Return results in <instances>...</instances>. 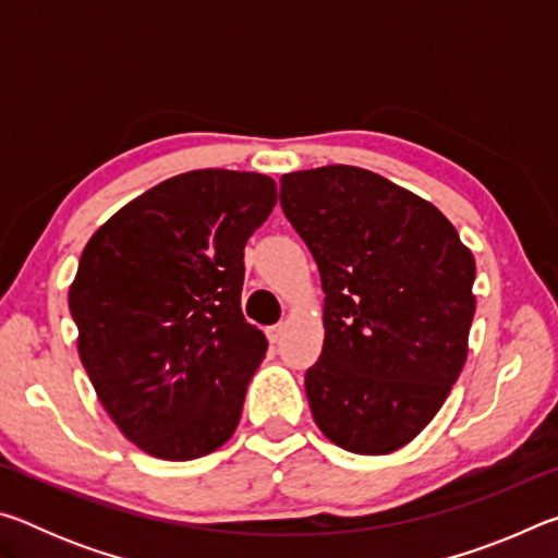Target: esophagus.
<instances>
[{"label":"esophagus","instance_id":"1","mask_svg":"<svg viewBox=\"0 0 558 558\" xmlns=\"http://www.w3.org/2000/svg\"><path fill=\"white\" fill-rule=\"evenodd\" d=\"M282 332H286V327H282V325H272V327H268V329H266V335H268V339H270L272 344H278V342H280V339H282Z\"/></svg>","mask_w":558,"mask_h":558}]
</instances>
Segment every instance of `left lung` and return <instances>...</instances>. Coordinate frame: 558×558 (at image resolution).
<instances>
[{"instance_id":"8db88e82","label":"left lung","mask_w":558,"mask_h":558,"mask_svg":"<svg viewBox=\"0 0 558 558\" xmlns=\"http://www.w3.org/2000/svg\"><path fill=\"white\" fill-rule=\"evenodd\" d=\"M280 204L323 278V354L305 374L317 428L389 456L436 418L465 366L475 258L430 202L369 169L280 177Z\"/></svg>"}]
</instances>
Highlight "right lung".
<instances>
[{"label":"right lung","mask_w":558,"mask_h":558,"mask_svg":"<svg viewBox=\"0 0 558 558\" xmlns=\"http://www.w3.org/2000/svg\"><path fill=\"white\" fill-rule=\"evenodd\" d=\"M278 202L270 177L194 169L122 206L69 288L78 356L122 436L159 460L233 436L268 339L241 313L243 248Z\"/></svg>","instance_id":"1"}]
</instances>
